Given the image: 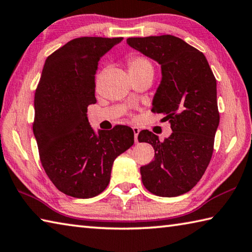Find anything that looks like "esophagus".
I'll return each instance as SVG.
<instances>
[{
  "mask_svg": "<svg viewBox=\"0 0 252 252\" xmlns=\"http://www.w3.org/2000/svg\"><path fill=\"white\" fill-rule=\"evenodd\" d=\"M132 130H133V133H134V140H135V143L138 142V135L140 133V129L138 126H133L132 127Z\"/></svg>",
  "mask_w": 252,
  "mask_h": 252,
  "instance_id": "1",
  "label": "esophagus"
}]
</instances>
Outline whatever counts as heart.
<instances>
[{
    "mask_svg": "<svg viewBox=\"0 0 252 252\" xmlns=\"http://www.w3.org/2000/svg\"><path fill=\"white\" fill-rule=\"evenodd\" d=\"M127 68L132 77L142 76L146 74H153V65L148 58L140 55H133L130 56L126 61Z\"/></svg>",
    "mask_w": 252,
    "mask_h": 252,
    "instance_id": "1",
    "label": "heart"
}]
</instances>
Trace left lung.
<instances>
[{
	"label": "left lung",
	"instance_id": "1",
	"mask_svg": "<svg viewBox=\"0 0 252 252\" xmlns=\"http://www.w3.org/2000/svg\"><path fill=\"white\" fill-rule=\"evenodd\" d=\"M126 43L161 65L162 80L152 112L164 114L172 134L163 141L149 130L138 140L152 144L154 159L141 166L142 183L151 193L175 197L189 191L212 158L219 125L216 78L205 55L173 35L131 37Z\"/></svg>",
	"mask_w": 252,
	"mask_h": 252
}]
</instances>
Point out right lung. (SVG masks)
<instances>
[{"label": "right lung", "mask_w": 252, "mask_h": 252, "mask_svg": "<svg viewBox=\"0 0 252 252\" xmlns=\"http://www.w3.org/2000/svg\"><path fill=\"white\" fill-rule=\"evenodd\" d=\"M123 38L79 37L47 57L35 93L33 132L49 180L62 193L91 198L107 189L112 164L134 143L133 130L118 125L94 133L87 109L97 102L98 62Z\"/></svg>", "instance_id": "1"}]
</instances>
